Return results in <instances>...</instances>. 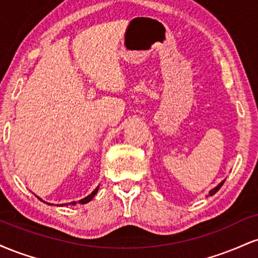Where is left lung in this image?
Masks as SVG:
<instances>
[{
  "label": "left lung",
  "instance_id": "left-lung-1",
  "mask_svg": "<svg viewBox=\"0 0 258 258\" xmlns=\"http://www.w3.org/2000/svg\"><path fill=\"white\" fill-rule=\"evenodd\" d=\"M224 180H226V179H224ZM224 180H223V182H221V183H220V184H218L217 186H216V188H214V189H212V190H211V191H210V193H209V197H211V195H214V194H216V193H217V191H218V190H220V188H221V186H222V185H223Z\"/></svg>",
  "mask_w": 258,
  "mask_h": 258
}]
</instances>
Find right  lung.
<instances>
[{"label":"right lung","mask_w":258,"mask_h":258,"mask_svg":"<svg viewBox=\"0 0 258 258\" xmlns=\"http://www.w3.org/2000/svg\"><path fill=\"white\" fill-rule=\"evenodd\" d=\"M98 188H99V186H97V188L94 189V190L92 191V193H91L90 195H88L87 198H85V199L80 200L79 203H80V204H87V203H90V201H91L92 199H93V197H94V195L97 194V191H98ZM46 204H48V203H46ZM76 204H78V203H76V201H73V203H69V204H64V205H65V206H68V205H76ZM48 205H51V204H48Z\"/></svg>","instance_id":"add662e5"}]
</instances>
